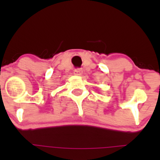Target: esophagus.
<instances>
[{
    "mask_svg": "<svg viewBox=\"0 0 160 160\" xmlns=\"http://www.w3.org/2000/svg\"><path fill=\"white\" fill-rule=\"evenodd\" d=\"M73 73H74L75 75H78V76L82 75V70L78 68V69H75V70H73Z\"/></svg>",
    "mask_w": 160,
    "mask_h": 160,
    "instance_id": "esophagus-1",
    "label": "esophagus"
}]
</instances>
